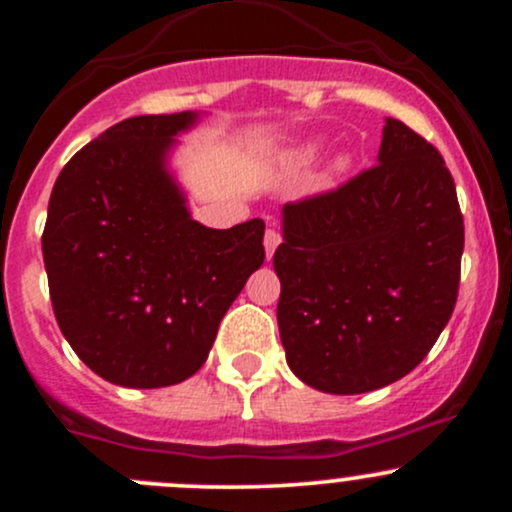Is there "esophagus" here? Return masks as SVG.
I'll return each instance as SVG.
<instances>
[{"label": "esophagus", "instance_id": "obj_1", "mask_svg": "<svg viewBox=\"0 0 512 512\" xmlns=\"http://www.w3.org/2000/svg\"><path fill=\"white\" fill-rule=\"evenodd\" d=\"M281 240H284V236H281L279 228L269 226V228H267V233H264V250H267V257H272V255H274V250L279 248Z\"/></svg>", "mask_w": 512, "mask_h": 512}]
</instances>
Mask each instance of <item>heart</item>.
I'll use <instances>...</instances> for the list:
<instances>
[{
  "instance_id": "b5f03b06",
  "label": "heart",
  "mask_w": 512,
  "mask_h": 512,
  "mask_svg": "<svg viewBox=\"0 0 512 512\" xmlns=\"http://www.w3.org/2000/svg\"><path fill=\"white\" fill-rule=\"evenodd\" d=\"M308 154H313V149H308Z\"/></svg>"
}]
</instances>
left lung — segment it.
I'll use <instances>...</instances> for the list:
<instances>
[{
    "instance_id": "obj_1",
    "label": "left lung",
    "mask_w": 512,
    "mask_h": 512,
    "mask_svg": "<svg viewBox=\"0 0 512 512\" xmlns=\"http://www.w3.org/2000/svg\"><path fill=\"white\" fill-rule=\"evenodd\" d=\"M462 250L443 156L387 120L375 166L284 207L276 320L293 373L332 395L411 373L455 310Z\"/></svg>"
}]
</instances>
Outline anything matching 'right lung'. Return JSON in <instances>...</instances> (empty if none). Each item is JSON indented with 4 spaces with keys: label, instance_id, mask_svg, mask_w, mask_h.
<instances>
[{
    "label": "right lung",
    "instance_id": "add662e5",
    "mask_svg": "<svg viewBox=\"0 0 512 512\" xmlns=\"http://www.w3.org/2000/svg\"><path fill=\"white\" fill-rule=\"evenodd\" d=\"M195 113L127 117L69 158L43 260L57 325L108 383L166 387L207 361L221 317L264 262V221H192L163 158Z\"/></svg>",
    "mask_w": 512,
    "mask_h": 512
}]
</instances>
